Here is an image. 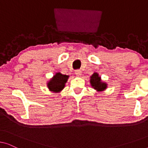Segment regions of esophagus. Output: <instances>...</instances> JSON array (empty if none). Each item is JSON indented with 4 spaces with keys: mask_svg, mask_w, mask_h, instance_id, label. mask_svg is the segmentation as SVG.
<instances>
[{
    "mask_svg": "<svg viewBox=\"0 0 148 148\" xmlns=\"http://www.w3.org/2000/svg\"><path fill=\"white\" fill-rule=\"evenodd\" d=\"M75 73L77 76H80L81 75H82V71L80 70H76L75 72Z\"/></svg>",
    "mask_w": 148,
    "mask_h": 148,
    "instance_id": "34e87169",
    "label": "esophagus"
}]
</instances>
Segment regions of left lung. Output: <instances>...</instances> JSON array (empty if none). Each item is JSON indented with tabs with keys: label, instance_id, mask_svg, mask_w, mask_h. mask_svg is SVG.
<instances>
[{
	"label": "left lung",
	"instance_id": "1",
	"mask_svg": "<svg viewBox=\"0 0 148 148\" xmlns=\"http://www.w3.org/2000/svg\"><path fill=\"white\" fill-rule=\"evenodd\" d=\"M91 86L97 92H103L107 88V84L102 82L101 77L99 76L98 73H94L90 77V80Z\"/></svg>",
	"mask_w": 148,
	"mask_h": 148
}]
</instances>
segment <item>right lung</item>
<instances>
[{"mask_svg":"<svg viewBox=\"0 0 148 148\" xmlns=\"http://www.w3.org/2000/svg\"><path fill=\"white\" fill-rule=\"evenodd\" d=\"M69 77V75H62L60 72L55 73V75L50 79L47 83V87L50 92L54 93H59L63 90L65 84Z\"/></svg>","mask_w":148,"mask_h":148,"instance_id":"add662e5","label":"right lung"}]
</instances>
